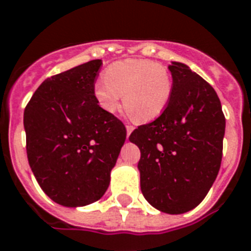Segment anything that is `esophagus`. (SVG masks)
<instances>
[{"instance_id":"esophagus-1","label":"esophagus","mask_w":251,"mask_h":251,"mask_svg":"<svg viewBox=\"0 0 251 251\" xmlns=\"http://www.w3.org/2000/svg\"><path fill=\"white\" fill-rule=\"evenodd\" d=\"M126 129H127V137H129V135H131L132 131H133V127L128 124V126H126Z\"/></svg>"}]
</instances>
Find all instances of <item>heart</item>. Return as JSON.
Returning <instances> with one entry per match:
<instances>
[{
  "mask_svg": "<svg viewBox=\"0 0 251 251\" xmlns=\"http://www.w3.org/2000/svg\"><path fill=\"white\" fill-rule=\"evenodd\" d=\"M94 100L105 113L115 114L123 96L127 115L138 122L157 119L172 96V77L162 63L149 59L114 62L93 87Z\"/></svg>",
  "mask_w": 251,
  "mask_h": 251,
  "instance_id": "1",
  "label": "heart"
}]
</instances>
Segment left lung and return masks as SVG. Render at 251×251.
Segmentation results:
<instances>
[{
  "label": "left lung",
  "instance_id": "left-lung-1",
  "mask_svg": "<svg viewBox=\"0 0 251 251\" xmlns=\"http://www.w3.org/2000/svg\"><path fill=\"white\" fill-rule=\"evenodd\" d=\"M172 96L159 118L140 126L129 141L138 146L141 192L166 214L197 207L215 181L223 153L226 118L210 84L181 62H171Z\"/></svg>",
  "mask_w": 251,
  "mask_h": 251
}]
</instances>
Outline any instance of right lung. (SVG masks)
<instances>
[{"label":"right lung","instance_id":"1","mask_svg":"<svg viewBox=\"0 0 251 251\" xmlns=\"http://www.w3.org/2000/svg\"><path fill=\"white\" fill-rule=\"evenodd\" d=\"M101 59L46 79L24 110L28 163L41 189L55 203L81 207L98 201L127 131L94 100Z\"/></svg>","mask_w":251,"mask_h":251}]
</instances>
